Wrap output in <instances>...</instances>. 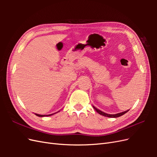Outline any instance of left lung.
I'll return each mask as SVG.
<instances>
[{
    "mask_svg": "<svg viewBox=\"0 0 157 157\" xmlns=\"http://www.w3.org/2000/svg\"><path fill=\"white\" fill-rule=\"evenodd\" d=\"M93 107H94V109H95V110H96V111L98 112V113L99 114V115H103V116H104V117H110V118H117V117H121V116H122V115H124L125 113H126L128 111H129V110H127V111H124V112H121V113H119L115 114V115H111V114H107V113H104V112H103V111L99 110V109H98L97 108H96L94 106H93Z\"/></svg>",
    "mask_w": 157,
    "mask_h": 157,
    "instance_id": "8db88e82",
    "label": "left lung"
}]
</instances>
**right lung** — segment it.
<instances>
[{"label":"right lung","instance_id":"add662e5","mask_svg":"<svg viewBox=\"0 0 157 157\" xmlns=\"http://www.w3.org/2000/svg\"><path fill=\"white\" fill-rule=\"evenodd\" d=\"M58 111V112H59ZM58 113V112H57ZM55 113H53V114H50V115H39V114H36L35 113V115H36V116H38V117H49V116H51V115H54Z\"/></svg>","mask_w":157,"mask_h":157}]
</instances>
